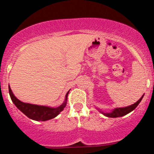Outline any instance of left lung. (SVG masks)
Here are the masks:
<instances>
[{"instance_id": "1", "label": "left lung", "mask_w": 154, "mask_h": 154, "mask_svg": "<svg viewBox=\"0 0 154 154\" xmlns=\"http://www.w3.org/2000/svg\"><path fill=\"white\" fill-rule=\"evenodd\" d=\"M143 97H144V95L140 98V100H138L136 103L132 104V106H127V107H125V108H118V109H115V110L112 111V112H111V113H108V114L103 113V114H104L106 116L109 117V118H119V117L124 116V115H127V114L129 113V112L133 111L134 109L138 106V105L139 104L140 102H141V100H142Z\"/></svg>"}]
</instances>
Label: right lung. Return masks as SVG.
Returning <instances> with one entry per match:
<instances>
[{
    "mask_svg": "<svg viewBox=\"0 0 154 154\" xmlns=\"http://www.w3.org/2000/svg\"><path fill=\"white\" fill-rule=\"evenodd\" d=\"M9 93H10L12 101L16 105V107L29 118L37 121H45L55 118L66 106V101L67 99L68 94H69V92H67L66 95V101L63 104L57 108H50L47 107V106H36V105L25 103L20 101L13 95L10 86H9Z\"/></svg>",
    "mask_w": 154,
    "mask_h": 154,
    "instance_id": "right-lung-1",
    "label": "right lung"
}]
</instances>
